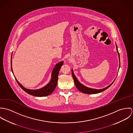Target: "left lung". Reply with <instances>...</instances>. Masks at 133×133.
<instances>
[{
	"mask_svg": "<svg viewBox=\"0 0 133 133\" xmlns=\"http://www.w3.org/2000/svg\"><path fill=\"white\" fill-rule=\"evenodd\" d=\"M116 48H117V52L118 53V56H119V61H120V56H119V53L118 52V49H117V46L116 45ZM72 77H73V78L74 79V83H75V84L76 85V88L78 89V90L80 91L81 92L83 93H85V94H97V93H100L101 92H103V91L107 90V89H108L112 84H111L110 85H109L108 87L103 89H101V90H96V89H91V88H87L85 86H84L83 85H82V84H81L79 81L77 79V78H76V77L75 76V75L74 74V73H73V70H72Z\"/></svg>",
	"mask_w": 133,
	"mask_h": 133,
	"instance_id": "8db88e82",
	"label": "left lung"
}]
</instances>
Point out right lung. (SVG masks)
Segmentation results:
<instances>
[{
  "instance_id": "add662e5",
  "label": "right lung",
  "mask_w": 133,
  "mask_h": 133,
  "mask_svg": "<svg viewBox=\"0 0 133 133\" xmlns=\"http://www.w3.org/2000/svg\"><path fill=\"white\" fill-rule=\"evenodd\" d=\"M11 70L13 72L12 68V57H11ZM63 64V61L59 62L58 63H57V64H56V65L55 66L52 71V78L50 82L46 86L40 89L33 90H29V89H25L19 83L16 78L15 79L17 83L18 84V85L20 87V88L28 94L34 96H37V97L46 96L52 94L53 92L54 91V90L55 89L57 85L59 72L61 66Z\"/></svg>"
}]
</instances>
